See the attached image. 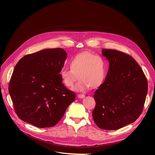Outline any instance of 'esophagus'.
<instances>
[{"label": "esophagus", "instance_id": "34e87169", "mask_svg": "<svg viewBox=\"0 0 155 155\" xmlns=\"http://www.w3.org/2000/svg\"><path fill=\"white\" fill-rule=\"evenodd\" d=\"M78 97L79 98H84V95L83 94H78Z\"/></svg>", "mask_w": 155, "mask_h": 155}]
</instances>
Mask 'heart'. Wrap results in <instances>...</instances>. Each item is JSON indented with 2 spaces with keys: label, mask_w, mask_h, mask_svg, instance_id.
<instances>
[{
  "label": "heart",
  "mask_w": 155,
  "mask_h": 155,
  "mask_svg": "<svg viewBox=\"0 0 155 155\" xmlns=\"http://www.w3.org/2000/svg\"><path fill=\"white\" fill-rule=\"evenodd\" d=\"M70 69H65L61 72L63 83L69 88L74 87L80 79L75 90L83 91L90 87L100 86L105 80L107 73L106 63L102 58L90 53L77 55L69 62Z\"/></svg>",
  "instance_id": "heart-1"
}]
</instances>
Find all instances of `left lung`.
<instances>
[{
    "label": "left lung",
    "instance_id": "8db88e82",
    "mask_svg": "<svg viewBox=\"0 0 155 155\" xmlns=\"http://www.w3.org/2000/svg\"><path fill=\"white\" fill-rule=\"evenodd\" d=\"M109 62L104 82L95 91L93 118L106 130L119 129L141 115L148 92L147 78L134 58L123 52L102 50Z\"/></svg>",
    "mask_w": 155,
    "mask_h": 155
}]
</instances>
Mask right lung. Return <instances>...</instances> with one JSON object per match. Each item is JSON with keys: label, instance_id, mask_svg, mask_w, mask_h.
<instances>
[{"label": "right lung", "instance_id": "right-lung-1", "mask_svg": "<svg viewBox=\"0 0 155 155\" xmlns=\"http://www.w3.org/2000/svg\"><path fill=\"white\" fill-rule=\"evenodd\" d=\"M67 53L45 49L22 58L15 65L8 91L19 119L37 127L55 126L75 94L63 84L60 72Z\"/></svg>", "mask_w": 155, "mask_h": 155}]
</instances>
